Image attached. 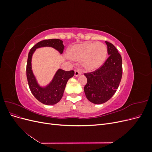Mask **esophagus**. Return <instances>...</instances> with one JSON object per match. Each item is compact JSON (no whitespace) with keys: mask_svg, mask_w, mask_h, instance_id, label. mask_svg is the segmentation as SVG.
<instances>
[{"mask_svg":"<svg viewBox=\"0 0 152 152\" xmlns=\"http://www.w3.org/2000/svg\"><path fill=\"white\" fill-rule=\"evenodd\" d=\"M80 74H81V72L79 70H75V77L79 76Z\"/></svg>","mask_w":152,"mask_h":152,"instance_id":"34e87169","label":"esophagus"}]
</instances>
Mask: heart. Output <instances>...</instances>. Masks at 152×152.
I'll return each mask as SVG.
<instances>
[{"label":"heart","mask_w":152,"mask_h":152,"mask_svg":"<svg viewBox=\"0 0 152 152\" xmlns=\"http://www.w3.org/2000/svg\"><path fill=\"white\" fill-rule=\"evenodd\" d=\"M107 47L102 42H87L73 45L69 56L75 60H82L87 70L93 71L102 66L107 56Z\"/></svg>","instance_id":"1"}]
</instances>
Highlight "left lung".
<instances>
[{
	"mask_svg": "<svg viewBox=\"0 0 152 152\" xmlns=\"http://www.w3.org/2000/svg\"><path fill=\"white\" fill-rule=\"evenodd\" d=\"M109 57L103 66L93 72L84 75L87 82L84 93L89 102L94 104L107 102L115 93L122 79V61L121 54L114 45L107 41Z\"/></svg>",
	"mask_w": 152,
	"mask_h": 152,
	"instance_id": "left-lung-1",
	"label": "left lung"
}]
</instances>
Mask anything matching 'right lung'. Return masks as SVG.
<instances>
[{
  "label": "right lung",
  "mask_w": 152,
  "mask_h": 152,
  "mask_svg": "<svg viewBox=\"0 0 152 152\" xmlns=\"http://www.w3.org/2000/svg\"><path fill=\"white\" fill-rule=\"evenodd\" d=\"M50 47L62 54L64 49L63 41L58 39L44 40L36 44L28 53L26 65V77L30 89L35 98L44 104H56L62 98L65 87L69 79L74 75V71H65L58 69L50 83L44 87L37 82L31 69V58L35 50L40 48Z\"/></svg>",
  "instance_id": "right-lung-1"
}]
</instances>
